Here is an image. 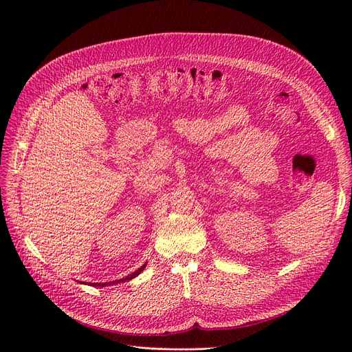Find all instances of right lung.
<instances>
[{
	"instance_id": "obj_1",
	"label": "right lung",
	"mask_w": 352,
	"mask_h": 352,
	"mask_svg": "<svg viewBox=\"0 0 352 352\" xmlns=\"http://www.w3.org/2000/svg\"><path fill=\"white\" fill-rule=\"evenodd\" d=\"M145 268V264L140 268V270H137L135 272H133V274H129L128 276H125V278H121V280H118V281H113V283H104V284H92L94 287H105V285H109V284H116V283H122V281H126V280H133V278H135V276L138 275V274H141V271Z\"/></svg>"
}]
</instances>
